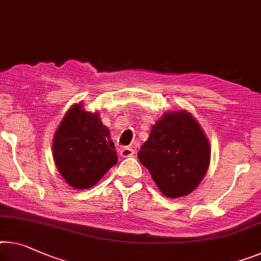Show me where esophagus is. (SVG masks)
<instances>
[{
    "label": "esophagus",
    "instance_id": "esophagus-1",
    "mask_svg": "<svg viewBox=\"0 0 261 261\" xmlns=\"http://www.w3.org/2000/svg\"><path fill=\"white\" fill-rule=\"evenodd\" d=\"M134 154H135V151L130 149V147H123V149L120 150V157H123V158L132 157Z\"/></svg>",
    "mask_w": 261,
    "mask_h": 261
}]
</instances>
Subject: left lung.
<instances>
[{
  "label": "left lung",
  "instance_id": "1",
  "mask_svg": "<svg viewBox=\"0 0 261 261\" xmlns=\"http://www.w3.org/2000/svg\"><path fill=\"white\" fill-rule=\"evenodd\" d=\"M138 159L168 198L188 196L210 166L211 146L203 127L188 110L166 111L151 126Z\"/></svg>",
  "mask_w": 261,
  "mask_h": 261
}]
</instances>
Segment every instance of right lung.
I'll list each match as a JSON object with an SVG mask.
<instances>
[{"instance_id":"obj_1","label":"right lung","mask_w":261,"mask_h":261,"mask_svg":"<svg viewBox=\"0 0 261 261\" xmlns=\"http://www.w3.org/2000/svg\"><path fill=\"white\" fill-rule=\"evenodd\" d=\"M53 155L63 179L77 190L96 185L118 159L109 127L98 112L85 111L81 102L69 109L57 126Z\"/></svg>"}]
</instances>
